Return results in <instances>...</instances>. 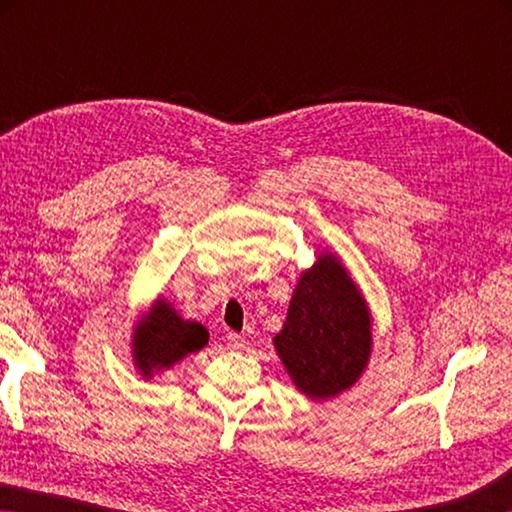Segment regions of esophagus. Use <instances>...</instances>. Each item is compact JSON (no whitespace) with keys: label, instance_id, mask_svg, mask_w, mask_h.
Listing matches in <instances>:
<instances>
[{"label":"esophagus","instance_id":"obj_1","mask_svg":"<svg viewBox=\"0 0 512 512\" xmlns=\"http://www.w3.org/2000/svg\"><path fill=\"white\" fill-rule=\"evenodd\" d=\"M228 345H230V348H235V350H244L246 341H244V336H241V334L230 332L228 334Z\"/></svg>","mask_w":512,"mask_h":512}]
</instances>
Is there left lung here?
I'll return each instance as SVG.
<instances>
[{
    "label": "left lung",
    "mask_w": 512,
    "mask_h": 512,
    "mask_svg": "<svg viewBox=\"0 0 512 512\" xmlns=\"http://www.w3.org/2000/svg\"><path fill=\"white\" fill-rule=\"evenodd\" d=\"M370 311L341 259L320 253L302 271L275 350L300 393L311 400L336 397L366 370L372 332Z\"/></svg>",
    "instance_id": "left-lung-1"
}]
</instances>
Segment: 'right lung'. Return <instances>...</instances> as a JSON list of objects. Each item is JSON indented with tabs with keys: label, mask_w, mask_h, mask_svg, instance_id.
Masks as SVG:
<instances>
[{
	"label": "right lung",
	"mask_w": 512,
	"mask_h": 512,
	"mask_svg": "<svg viewBox=\"0 0 512 512\" xmlns=\"http://www.w3.org/2000/svg\"><path fill=\"white\" fill-rule=\"evenodd\" d=\"M210 341L207 329L196 320L178 316L167 300L158 298L133 334V361L144 377L167 370L173 363L198 352Z\"/></svg>",
	"instance_id": "obj_1"
}]
</instances>
